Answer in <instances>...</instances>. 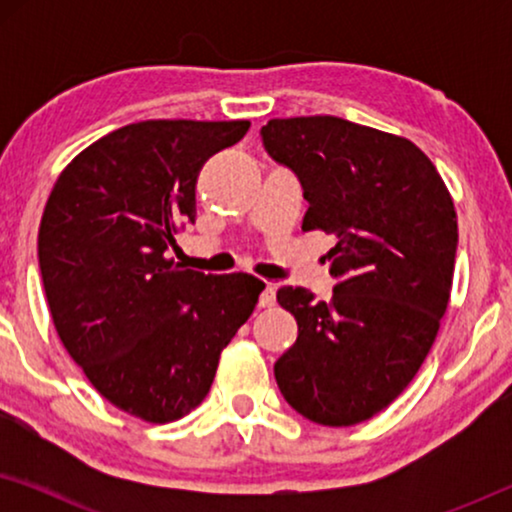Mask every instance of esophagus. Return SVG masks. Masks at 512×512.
Returning a JSON list of instances; mask_svg holds the SVG:
<instances>
[{
  "label": "esophagus",
  "mask_w": 512,
  "mask_h": 512,
  "mask_svg": "<svg viewBox=\"0 0 512 512\" xmlns=\"http://www.w3.org/2000/svg\"><path fill=\"white\" fill-rule=\"evenodd\" d=\"M275 303H277L275 284H265L261 298H258V305H261V307H272Z\"/></svg>",
  "instance_id": "1"
}]
</instances>
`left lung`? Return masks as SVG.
I'll use <instances>...</instances> for the list:
<instances>
[{"label":"left lung","instance_id":"obj_1","mask_svg":"<svg viewBox=\"0 0 512 512\" xmlns=\"http://www.w3.org/2000/svg\"><path fill=\"white\" fill-rule=\"evenodd\" d=\"M265 149L298 174L303 230L335 235L331 300L282 286L298 338L275 363L286 403L310 422H366L403 394L450 303L457 212L429 156L401 135L338 116L272 118Z\"/></svg>","mask_w":512,"mask_h":512}]
</instances>
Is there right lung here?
<instances>
[{
    "label": "right lung",
    "mask_w": 512,
    "mask_h": 512,
    "mask_svg": "<svg viewBox=\"0 0 512 512\" xmlns=\"http://www.w3.org/2000/svg\"><path fill=\"white\" fill-rule=\"evenodd\" d=\"M249 121H142L83 149L60 172L39 226V268L55 331L111 405L149 424L205 401L223 347L265 284L174 263L195 223L202 165Z\"/></svg>",
    "instance_id": "obj_1"
}]
</instances>
